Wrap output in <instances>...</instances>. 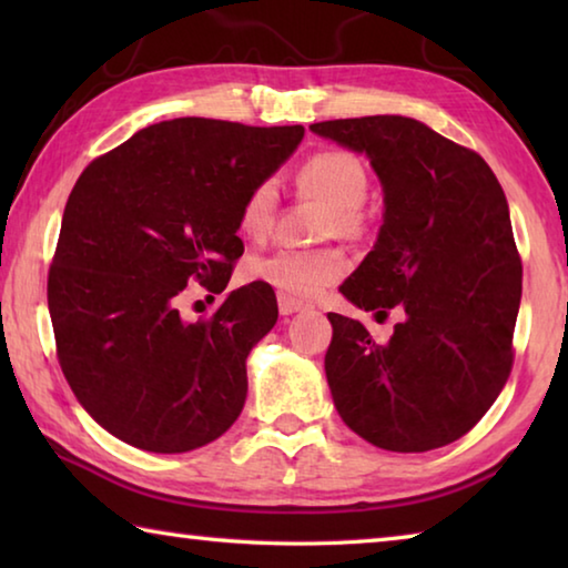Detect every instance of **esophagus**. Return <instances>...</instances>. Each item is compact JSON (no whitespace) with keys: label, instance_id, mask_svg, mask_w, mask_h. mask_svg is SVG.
I'll return each mask as SVG.
<instances>
[{"label":"esophagus","instance_id":"34e87169","mask_svg":"<svg viewBox=\"0 0 568 568\" xmlns=\"http://www.w3.org/2000/svg\"><path fill=\"white\" fill-rule=\"evenodd\" d=\"M277 307H281V315H293L297 311H303L305 303L295 301V297H287V295H277Z\"/></svg>","mask_w":568,"mask_h":568}]
</instances>
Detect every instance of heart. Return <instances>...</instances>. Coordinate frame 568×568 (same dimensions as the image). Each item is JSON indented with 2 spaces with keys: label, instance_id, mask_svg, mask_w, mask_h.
<instances>
[{
  "label": "heart",
  "instance_id": "1",
  "mask_svg": "<svg viewBox=\"0 0 568 568\" xmlns=\"http://www.w3.org/2000/svg\"><path fill=\"white\" fill-rule=\"evenodd\" d=\"M295 185L305 197H315L323 205H328V213L323 217V235L358 240L365 233L368 220H365L363 203L368 197L371 178L368 168L358 155L338 148L315 152L295 170ZM275 182H255L240 205V233L250 240H265L275 225ZM345 271H348V261L335 247H281L267 255L253 257L245 267L250 281L271 285L287 297L318 295L328 285L338 283Z\"/></svg>",
  "mask_w": 568,
  "mask_h": 568
}]
</instances>
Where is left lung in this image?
<instances>
[{
  "instance_id": "obj_1",
  "label": "left lung",
  "mask_w": 568,
  "mask_h": 568,
  "mask_svg": "<svg viewBox=\"0 0 568 568\" xmlns=\"http://www.w3.org/2000/svg\"><path fill=\"white\" fill-rule=\"evenodd\" d=\"M311 130L365 152L386 195L378 243L341 293L376 318L390 307L406 313L388 343L328 313L335 408L378 448L454 444L494 406L514 365L521 255L504 190L478 152L400 114Z\"/></svg>"
}]
</instances>
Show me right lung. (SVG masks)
Returning a JSON list of instances; mask_svg holds the SVG:
<instances>
[{"instance_id": "obj_1", "label": "right lung", "mask_w": 568, "mask_h": 568, "mask_svg": "<svg viewBox=\"0 0 568 568\" xmlns=\"http://www.w3.org/2000/svg\"><path fill=\"white\" fill-rule=\"evenodd\" d=\"M303 132L168 120L94 158L74 182L47 275L57 361L82 408L124 444L185 454L243 410L245 358L277 321L273 287L230 291L195 323L178 303L192 283L225 291L245 250L240 205Z\"/></svg>"}]
</instances>
